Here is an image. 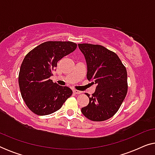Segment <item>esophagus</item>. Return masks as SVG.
I'll list each match as a JSON object with an SVG mask.
<instances>
[{
	"instance_id": "obj_1",
	"label": "esophagus",
	"mask_w": 155,
	"mask_h": 155,
	"mask_svg": "<svg viewBox=\"0 0 155 155\" xmlns=\"http://www.w3.org/2000/svg\"><path fill=\"white\" fill-rule=\"evenodd\" d=\"M73 93L76 94H81L82 92H80V91L77 90H73Z\"/></svg>"
}]
</instances>
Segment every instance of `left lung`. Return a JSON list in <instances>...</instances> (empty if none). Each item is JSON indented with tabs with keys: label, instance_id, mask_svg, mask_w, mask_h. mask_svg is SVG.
Listing matches in <instances>:
<instances>
[{
	"label": "left lung",
	"instance_id": "8db88e82",
	"mask_svg": "<svg viewBox=\"0 0 155 155\" xmlns=\"http://www.w3.org/2000/svg\"><path fill=\"white\" fill-rule=\"evenodd\" d=\"M87 67V78L96 84L88 105L81 109L83 115L93 121L111 118L121 105L128 92L126 67L115 53L101 45L79 44Z\"/></svg>",
	"mask_w": 155,
	"mask_h": 155
}]
</instances>
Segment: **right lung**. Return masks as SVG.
I'll return each mask as SVG.
<instances>
[{
	"label": "right lung",
	"mask_w": 155,
	"mask_h": 155,
	"mask_svg": "<svg viewBox=\"0 0 155 155\" xmlns=\"http://www.w3.org/2000/svg\"><path fill=\"white\" fill-rule=\"evenodd\" d=\"M76 48L77 44L72 41H46L25 56L18 82L23 100L33 113L39 116L54 113L73 94L68 87L54 83L50 77L58 61Z\"/></svg>",
	"instance_id": "right-lung-1"
}]
</instances>
